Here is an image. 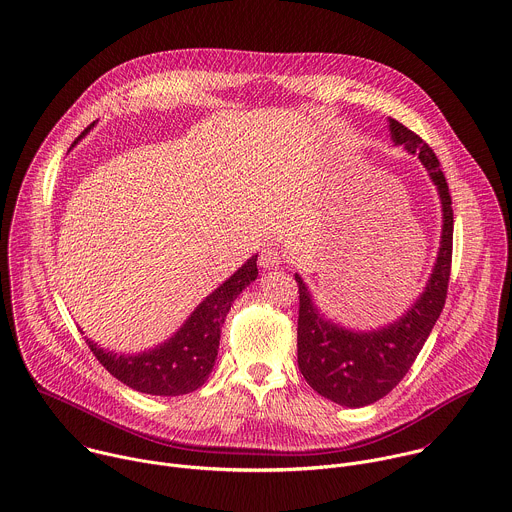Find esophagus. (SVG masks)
<instances>
[{"label":"esophagus","mask_w":512,"mask_h":512,"mask_svg":"<svg viewBox=\"0 0 512 512\" xmlns=\"http://www.w3.org/2000/svg\"><path fill=\"white\" fill-rule=\"evenodd\" d=\"M281 263H283V255H281L275 247H267V249H263L261 255H259V265H261L263 269H275V267H279Z\"/></svg>","instance_id":"34e87169"}]
</instances>
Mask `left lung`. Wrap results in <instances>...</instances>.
I'll return each mask as SVG.
<instances>
[{
  "label": "left lung",
  "instance_id": "left-lung-1",
  "mask_svg": "<svg viewBox=\"0 0 512 512\" xmlns=\"http://www.w3.org/2000/svg\"><path fill=\"white\" fill-rule=\"evenodd\" d=\"M390 130L396 144L418 154L442 201V241L424 293L388 327L376 331H352L319 315L309 289L295 273L299 285V372L317 394L350 408L374 404L402 382L442 313L450 281L454 215L440 160L434 150L402 122L390 118Z\"/></svg>",
  "mask_w": 512,
  "mask_h": 512
}]
</instances>
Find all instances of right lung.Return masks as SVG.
<instances>
[{
    "mask_svg": "<svg viewBox=\"0 0 512 512\" xmlns=\"http://www.w3.org/2000/svg\"><path fill=\"white\" fill-rule=\"evenodd\" d=\"M90 124L88 128H92ZM88 128L84 132H88ZM76 144V142H74ZM257 279V255L215 289L185 321V325L158 348L138 356L104 352L90 339L96 360L128 388L150 396H183L201 388L217 358L221 327L237 295Z\"/></svg>",
    "mask_w": 512,
    "mask_h": 512,
    "instance_id": "obj_1",
    "label": "right lung"
}]
</instances>
